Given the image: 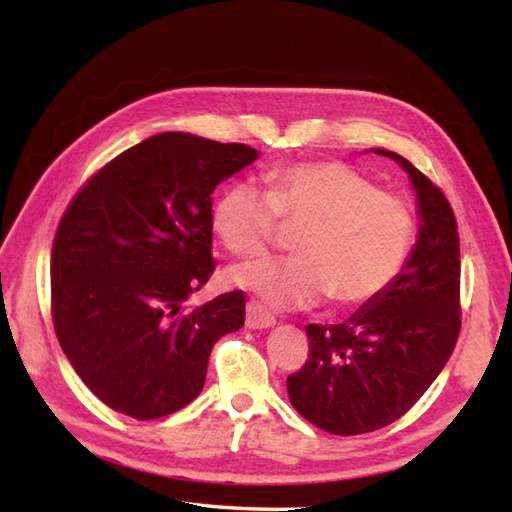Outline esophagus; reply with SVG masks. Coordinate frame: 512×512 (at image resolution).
<instances>
[{"mask_svg":"<svg viewBox=\"0 0 512 512\" xmlns=\"http://www.w3.org/2000/svg\"><path fill=\"white\" fill-rule=\"evenodd\" d=\"M277 321L273 314H270L266 308L259 306L257 301H248L246 303V328L250 330H266L273 328Z\"/></svg>","mask_w":512,"mask_h":512,"instance_id":"obj_1","label":"esophagus"}]
</instances>
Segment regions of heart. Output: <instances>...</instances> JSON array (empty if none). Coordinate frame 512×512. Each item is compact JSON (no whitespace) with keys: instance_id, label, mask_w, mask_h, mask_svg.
<instances>
[{"instance_id":"1","label":"heart","mask_w":512,"mask_h":512,"mask_svg":"<svg viewBox=\"0 0 512 512\" xmlns=\"http://www.w3.org/2000/svg\"><path fill=\"white\" fill-rule=\"evenodd\" d=\"M268 189L235 182L213 209V226L239 257L262 255L281 224L299 228L295 257L257 259L231 268L228 279L275 310L312 308L328 297L343 308L376 301L411 255V206L380 191L343 162H303L266 173Z\"/></svg>"}]
</instances>
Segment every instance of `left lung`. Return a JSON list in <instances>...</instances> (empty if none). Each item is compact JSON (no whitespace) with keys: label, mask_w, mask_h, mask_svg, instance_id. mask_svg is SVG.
Listing matches in <instances>:
<instances>
[{"label":"left lung","mask_w":512,"mask_h":512,"mask_svg":"<svg viewBox=\"0 0 512 512\" xmlns=\"http://www.w3.org/2000/svg\"><path fill=\"white\" fill-rule=\"evenodd\" d=\"M418 204V239L400 277L336 325L310 323V356L286 378L303 418L334 436L383 429L416 405L460 334V237L449 200L396 151Z\"/></svg>","instance_id":"obj_1"}]
</instances>
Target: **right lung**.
I'll use <instances>...</instances> for the list:
<instances>
[{"label": "right lung", "instance_id": "right-lung-1", "mask_svg": "<svg viewBox=\"0 0 512 512\" xmlns=\"http://www.w3.org/2000/svg\"><path fill=\"white\" fill-rule=\"evenodd\" d=\"M259 151L184 132L123 151L76 193L52 244L61 350L107 407L154 420L200 394L215 341L244 325L242 290L182 303L215 262L213 200Z\"/></svg>", "mask_w": 512, "mask_h": 512}]
</instances>
